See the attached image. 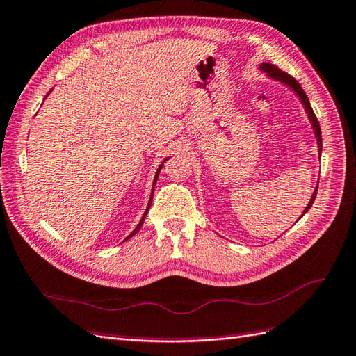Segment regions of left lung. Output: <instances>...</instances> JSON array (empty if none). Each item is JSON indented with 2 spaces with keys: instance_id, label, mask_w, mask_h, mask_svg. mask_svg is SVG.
Instances as JSON below:
<instances>
[{
  "instance_id": "left-lung-1",
  "label": "left lung",
  "mask_w": 356,
  "mask_h": 356,
  "mask_svg": "<svg viewBox=\"0 0 356 356\" xmlns=\"http://www.w3.org/2000/svg\"><path fill=\"white\" fill-rule=\"evenodd\" d=\"M259 70L264 71V72H267V76L271 77L273 80H277V81H280V83L290 86V88L294 90V94L300 98L302 104L305 106V111H307V113H308V118H309V121H311V126H312V129H314V135H316V138H317L318 154H321V130H320V124H318V120H317V117H316V113H314V111H312V107H311V103H309V100H308V97H307V94H305V90L302 89L299 81H297L294 77H291L290 74H286L285 71L279 70L276 65L261 63ZM317 189H318V185L316 186V191H314V194H312V197H311V200H309L307 208H305L303 213H307V212L309 211V208L312 206L314 200H316ZM303 213H302V217H303ZM302 217H300V218H302Z\"/></svg>"
}]
</instances>
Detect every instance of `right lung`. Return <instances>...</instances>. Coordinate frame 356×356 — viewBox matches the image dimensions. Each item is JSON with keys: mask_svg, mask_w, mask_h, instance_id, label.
<instances>
[{"mask_svg": "<svg viewBox=\"0 0 356 356\" xmlns=\"http://www.w3.org/2000/svg\"><path fill=\"white\" fill-rule=\"evenodd\" d=\"M49 92H51V90H49ZM48 92V94H49ZM47 94V95H48ZM165 161H167V159H165ZM163 161V162H165ZM163 162L159 165V168H158V171H156V176H154V180H153V189H152V197H150V202H148V204H147V209H145V212H144V216H143V218H140V221H139V225L135 227V230H134V232H131L126 239H124V241H127V239L129 238H131V236H134L135 234H138L139 232V229H140V226H143V222H144V220H145V216H147V212H148V209H150V206H152V202H153V191H154V185H156V180H158V177H159V172H161V170H162V165H163Z\"/></svg>", "mask_w": 356, "mask_h": 356, "instance_id": "obj_1", "label": "right lung"}]
</instances>
